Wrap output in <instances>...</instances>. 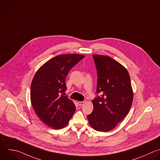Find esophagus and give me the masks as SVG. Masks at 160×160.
<instances>
[{
  "label": "esophagus",
  "mask_w": 160,
  "mask_h": 160,
  "mask_svg": "<svg viewBox=\"0 0 160 160\" xmlns=\"http://www.w3.org/2000/svg\"><path fill=\"white\" fill-rule=\"evenodd\" d=\"M85 103V101H82V102H78V104L79 106H82Z\"/></svg>",
  "instance_id": "obj_1"
}]
</instances>
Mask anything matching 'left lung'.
I'll list each match as a JSON object with an SVG mask.
<instances>
[{
    "label": "left lung",
    "mask_w": 160,
    "mask_h": 160,
    "mask_svg": "<svg viewBox=\"0 0 160 160\" xmlns=\"http://www.w3.org/2000/svg\"><path fill=\"white\" fill-rule=\"evenodd\" d=\"M97 73V95L93 100V110L87 116L91 127L108 132L114 129L128 114L133 92L128 70L112 58L93 55Z\"/></svg>",
    "instance_id": "1"
}]
</instances>
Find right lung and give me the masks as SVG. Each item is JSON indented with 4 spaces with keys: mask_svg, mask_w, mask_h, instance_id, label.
I'll return each mask as SVG.
<instances>
[{
    "mask_svg": "<svg viewBox=\"0 0 160 160\" xmlns=\"http://www.w3.org/2000/svg\"><path fill=\"white\" fill-rule=\"evenodd\" d=\"M85 56L61 55L46 62L36 72L31 85V101L39 119L55 129L65 127L76 111L65 95V79L70 70Z\"/></svg>",
    "mask_w": 160,
    "mask_h": 160,
    "instance_id": "add662e5",
    "label": "right lung"
}]
</instances>
